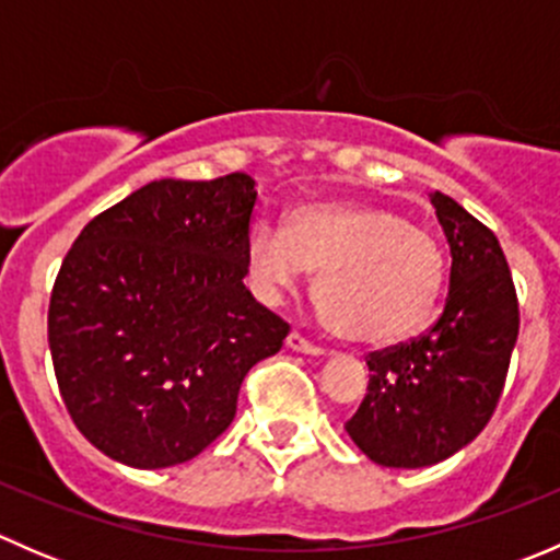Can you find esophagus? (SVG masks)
<instances>
[{"label":"esophagus","instance_id":"esophagus-1","mask_svg":"<svg viewBox=\"0 0 560 560\" xmlns=\"http://www.w3.org/2000/svg\"><path fill=\"white\" fill-rule=\"evenodd\" d=\"M287 347L295 349V352H303V354H325V349L316 347L314 341H308V338L298 330H292L290 336H287Z\"/></svg>","mask_w":560,"mask_h":560}]
</instances>
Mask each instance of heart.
<instances>
[{
  "instance_id": "heart-1",
  "label": "heart",
  "mask_w": 560,
  "mask_h": 560,
  "mask_svg": "<svg viewBox=\"0 0 560 560\" xmlns=\"http://www.w3.org/2000/svg\"><path fill=\"white\" fill-rule=\"evenodd\" d=\"M246 265L265 301L316 273L314 303L341 338L404 341L431 322L442 295L436 241L398 211L365 202H314L287 217V230L262 222L246 244Z\"/></svg>"
}]
</instances>
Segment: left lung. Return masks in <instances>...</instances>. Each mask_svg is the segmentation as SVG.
Listing matches in <instances>:
<instances>
[{
  "label": "left lung",
  "instance_id": "left-lung-1",
  "mask_svg": "<svg viewBox=\"0 0 560 560\" xmlns=\"http://www.w3.org/2000/svg\"><path fill=\"white\" fill-rule=\"evenodd\" d=\"M453 268L444 312L428 332L369 354V393L347 433L374 463L422 468L479 436L499 406L521 330L510 265L493 230L431 191Z\"/></svg>",
  "mask_w": 560,
  "mask_h": 560
}]
</instances>
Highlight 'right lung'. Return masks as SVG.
Masks as SVG:
<instances>
[{
    "instance_id": "1",
    "label": "right lung",
    "mask_w": 560,
    "mask_h": 560,
    "mask_svg": "<svg viewBox=\"0 0 560 560\" xmlns=\"http://www.w3.org/2000/svg\"><path fill=\"white\" fill-rule=\"evenodd\" d=\"M254 178H162L94 217L48 306L61 400L113 460L167 468L230 428L244 376L290 325L244 276Z\"/></svg>"
}]
</instances>
